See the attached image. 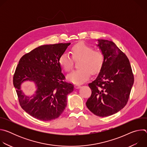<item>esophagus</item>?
I'll list each match as a JSON object with an SVG mask.
<instances>
[{
  "instance_id": "34e87169",
  "label": "esophagus",
  "mask_w": 147,
  "mask_h": 147,
  "mask_svg": "<svg viewBox=\"0 0 147 147\" xmlns=\"http://www.w3.org/2000/svg\"><path fill=\"white\" fill-rule=\"evenodd\" d=\"M74 88L76 89H78V88H81V86L78 85V84H76V85H74Z\"/></svg>"
}]
</instances>
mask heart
<instances>
[{"label": "heart", "mask_w": 147, "mask_h": 147, "mask_svg": "<svg viewBox=\"0 0 147 147\" xmlns=\"http://www.w3.org/2000/svg\"><path fill=\"white\" fill-rule=\"evenodd\" d=\"M71 53L75 59H80L78 63L80 68L67 75V78L70 82L77 84H82L89 79L90 72L95 74L100 70L103 61V56L100 51L93 49L92 46L80 42L72 47ZM59 63L63 69L69 72L72 68V57L67 52L63 53L59 58Z\"/></svg>", "instance_id": "b5f03b06"}]
</instances>
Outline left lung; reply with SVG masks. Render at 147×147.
I'll return each instance as SVG.
<instances>
[{
  "label": "left lung",
  "mask_w": 147,
  "mask_h": 147,
  "mask_svg": "<svg viewBox=\"0 0 147 147\" xmlns=\"http://www.w3.org/2000/svg\"><path fill=\"white\" fill-rule=\"evenodd\" d=\"M103 56L99 73L88 86L92 91L86 105L100 117L112 115L127 104L134 83L129 59L112 41L98 39Z\"/></svg>",
  "instance_id": "8db88e82"
}]
</instances>
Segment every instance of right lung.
<instances>
[{"label": "right lung", "instance_id": "right-lung-1", "mask_svg": "<svg viewBox=\"0 0 147 147\" xmlns=\"http://www.w3.org/2000/svg\"><path fill=\"white\" fill-rule=\"evenodd\" d=\"M70 43L44 45L23 56L13 76L21 107L33 117L49 121L59 117L67 105V96L74 86L65 81L59 63L60 56ZM33 81L37 90L31 97L20 90L24 81Z\"/></svg>", "mask_w": 147, "mask_h": 147}]
</instances>
